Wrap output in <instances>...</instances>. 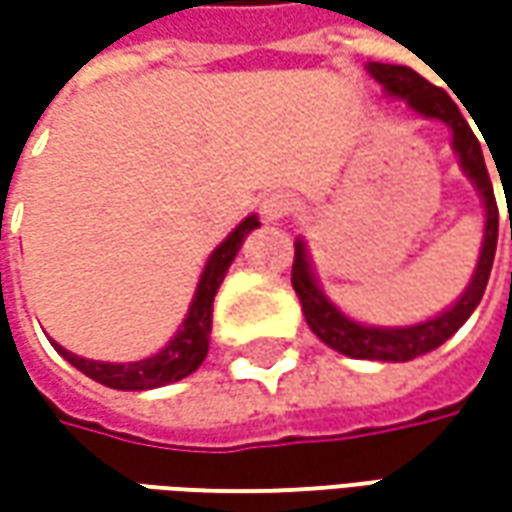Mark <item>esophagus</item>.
<instances>
[{"label": "esophagus", "instance_id": "1", "mask_svg": "<svg viewBox=\"0 0 512 512\" xmlns=\"http://www.w3.org/2000/svg\"><path fill=\"white\" fill-rule=\"evenodd\" d=\"M259 210H262V216H265L267 222H279V219H285L287 213L293 210V199L287 193H282V190H273V193L262 196Z\"/></svg>", "mask_w": 512, "mask_h": 512}]
</instances>
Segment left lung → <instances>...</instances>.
Listing matches in <instances>:
<instances>
[{
	"mask_svg": "<svg viewBox=\"0 0 512 512\" xmlns=\"http://www.w3.org/2000/svg\"><path fill=\"white\" fill-rule=\"evenodd\" d=\"M370 76L384 85V90L390 96H402L407 99V105L430 116V119H442L453 128V148L462 159L464 173L473 179V185L479 187L484 199V210H487V225H484V242L482 256L476 273L470 279V285L464 290V296L444 310L442 316L422 322L413 327H364L350 322L347 316H342L336 307L325 299V293L319 290L313 270L307 262V250L302 242H296V256H293V273L290 282L293 290L302 302L305 319L310 330L333 350H339L350 359H373V362H410L416 356H424L430 350H436L439 344H444L459 327L470 319V313L476 310V305L482 302L484 287L490 279L493 270V256H496V242H499V205L493 196V182L490 173L484 165L482 145L476 139V133L470 130L467 119L462 116L459 105L444 93L442 88L430 85L424 76H419L413 68L404 65H384V62H370L367 65Z\"/></svg>",
	"mask_w": 512,
	"mask_h": 512,
	"instance_id": "left-lung-1",
	"label": "left lung"
}]
</instances>
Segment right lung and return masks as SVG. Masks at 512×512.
I'll list each match as a JSON object with an SVG mask.
<instances>
[{
	"label": "right lung",
	"instance_id": "right-lung-1",
	"mask_svg": "<svg viewBox=\"0 0 512 512\" xmlns=\"http://www.w3.org/2000/svg\"><path fill=\"white\" fill-rule=\"evenodd\" d=\"M253 227H259V219L256 216H247L245 222L236 227L225 242L213 250V256L207 259L205 273L199 279V287H196V296L190 302L187 319L179 327V333L170 339L168 347L159 350L156 356L142 359V362L108 364L82 359V356L70 353V350H65L62 344L56 342H53V347L76 370H82L93 382L113 387V390H150V387H162V384L185 379L199 364L205 362L207 344H210V325H213V296H216V290H219L222 279H225L227 267L236 259L239 247H242L245 236Z\"/></svg>",
	"mask_w": 512,
	"mask_h": 512
}]
</instances>
